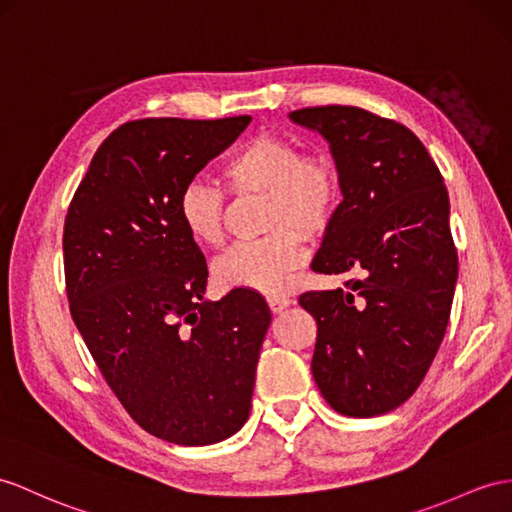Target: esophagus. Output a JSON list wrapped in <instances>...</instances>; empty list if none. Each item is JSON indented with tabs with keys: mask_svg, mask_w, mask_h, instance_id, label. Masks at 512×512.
I'll use <instances>...</instances> for the list:
<instances>
[{
	"mask_svg": "<svg viewBox=\"0 0 512 512\" xmlns=\"http://www.w3.org/2000/svg\"><path fill=\"white\" fill-rule=\"evenodd\" d=\"M267 304H269V308H271V313L280 315L282 310H286V308H289V306L293 304V299H291L289 295H269V297H267Z\"/></svg>",
	"mask_w": 512,
	"mask_h": 512,
	"instance_id": "1",
	"label": "esophagus"
}]
</instances>
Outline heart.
<instances>
[{
	"label": "heart",
	"mask_w": 512,
	"mask_h": 512,
	"mask_svg": "<svg viewBox=\"0 0 512 512\" xmlns=\"http://www.w3.org/2000/svg\"><path fill=\"white\" fill-rule=\"evenodd\" d=\"M223 180L234 195L267 191L265 228L258 241L236 243L213 265L221 289L280 295L306 263V234L330 226L341 202V178L326 154H304L299 143L263 132L245 141L223 165ZM184 232L204 247L226 239V195L213 184L191 180L178 195Z\"/></svg>",
	"instance_id": "1"
}]
</instances>
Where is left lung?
<instances>
[{
	"label": "left lung",
	"mask_w": 512,
	"mask_h": 512,
	"mask_svg": "<svg viewBox=\"0 0 512 512\" xmlns=\"http://www.w3.org/2000/svg\"><path fill=\"white\" fill-rule=\"evenodd\" d=\"M330 143L343 202L313 271L360 273L345 289L308 291L317 321L310 369L347 417H376L417 391L450 321L458 256L450 197L428 149L402 123L356 106L291 112Z\"/></svg>",
	"instance_id": "left-lung-1"
}]
</instances>
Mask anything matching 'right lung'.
Segmentation results:
<instances>
[{"label":"right lung","mask_w":512,"mask_h":512,"mask_svg":"<svg viewBox=\"0 0 512 512\" xmlns=\"http://www.w3.org/2000/svg\"><path fill=\"white\" fill-rule=\"evenodd\" d=\"M252 117L128 121L99 145L73 195L62 252L71 317L139 426L176 445L239 432L252 408L265 297L204 299L206 260L178 195Z\"/></svg>","instance_id":"obj_1"}]
</instances>
